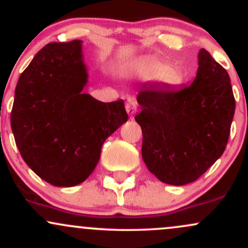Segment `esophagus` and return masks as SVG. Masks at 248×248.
I'll list each match as a JSON object with an SVG mask.
<instances>
[{"mask_svg": "<svg viewBox=\"0 0 248 248\" xmlns=\"http://www.w3.org/2000/svg\"><path fill=\"white\" fill-rule=\"evenodd\" d=\"M126 110L130 116H133L136 112H138V101H136L135 99L133 98V96H129V98H127Z\"/></svg>", "mask_w": 248, "mask_h": 248, "instance_id": "1", "label": "esophagus"}]
</instances>
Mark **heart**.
Segmentation results:
<instances>
[{"mask_svg":"<svg viewBox=\"0 0 248 248\" xmlns=\"http://www.w3.org/2000/svg\"><path fill=\"white\" fill-rule=\"evenodd\" d=\"M135 72L142 79L154 78L167 87H172L182 81V75L176 66L164 64L158 59H147L135 67Z\"/></svg>","mask_w":248,"mask_h":248,"instance_id":"b5f03b06","label":"heart"}]
</instances>
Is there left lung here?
Listing matches in <instances>:
<instances>
[{
  "label": "left lung",
  "instance_id": "8db88e82",
  "mask_svg": "<svg viewBox=\"0 0 248 248\" xmlns=\"http://www.w3.org/2000/svg\"><path fill=\"white\" fill-rule=\"evenodd\" d=\"M135 120L141 126L142 158L161 182H195L223 155L235 100L227 71L205 49L190 86L144 88Z\"/></svg>",
  "mask_w": 248,
  "mask_h": 248
}]
</instances>
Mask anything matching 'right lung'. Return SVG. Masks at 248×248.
<instances>
[{"instance_id":"obj_1","label":"right lung","mask_w":248,"mask_h":248,"mask_svg":"<svg viewBox=\"0 0 248 248\" xmlns=\"http://www.w3.org/2000/svg\"><path fill=\"white\" fill-rule=\"evenodd\" d=\"M86 82L79 39L45 45L17 81L10 116L16 146L55 186L82 183L106 139L128 120L124 100H96L81 92Z\"/></svg>"}]
</instances>
